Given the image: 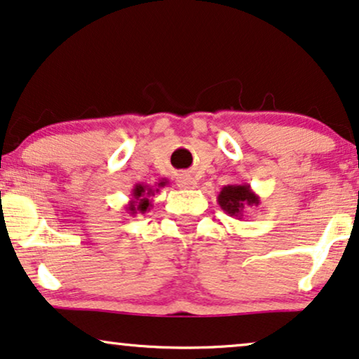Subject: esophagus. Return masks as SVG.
I'll list each match as a JSON object with an SVG mask.
<instances>
[{
    "instance_id": "34e87169",
    "label": "esophagus",
    "mask_w": 359,
    "mask_h": 359,
    "mask_svg": "<svg viewBox=\"0 0 359 359\" xmlns=\"http://www.w3.org/2000/svg\"><path fill=\"white\" fill-rule=\"evenodd\" d=\"M177 185H179L180 189H195L197 187V180H195L194 175L182 174L177 177Z\"/></svg>"
}]
</instances>
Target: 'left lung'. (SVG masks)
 I'll list each match as a JSON object with an SVG mask.
<instances>
[{
	"mask_svg": "<svg viewBox=\"0 0 359 359\" xmlns=\"http://www.w3.org/2000/svg\"><path fill=\"white\" fill-rule=\"evenodd\" d=\"M218 205L228 217L241 219L245 210L259 205V195L255 194L250 184L224 185L218 194Z\"/></svg>",
	"mask_w": 359,
	"mask_h": 359,
	"instance_id": "left-lung-1",
	"label": "left lung"
}]
</instances>
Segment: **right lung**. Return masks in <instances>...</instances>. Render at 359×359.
Here are the masks:
<instances>
[{
	"mask_svg": "<svg viewBox=\"0 0 359 359\" xmlns=\"http://www.w3.org/2000/svg\"><path fill=\"white\" fill-rule=\"evenodd\" d=\"M165 184L167 180H161V182L157 184V189L149 187V185H144V184H136L131 190L130 202L124 205V212L133 215V217L137 213L149 212L152 207V197L159 192V187H164Z\"/></svg>",
	"mask_w": 359,
	"mask_h": 359,
	"instance_id": "right-lung-1",
	"label": "right lung"
}]
</instances>
